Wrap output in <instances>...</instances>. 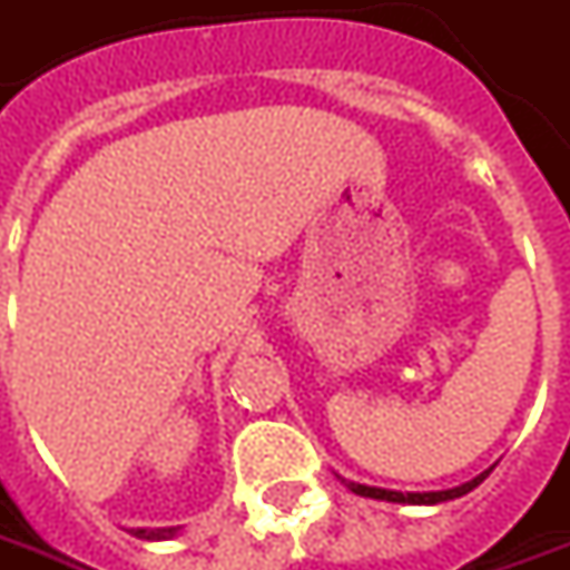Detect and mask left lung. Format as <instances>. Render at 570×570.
<instances>
[{"mask_svg":"<svg viewBox=\"0 0 570 570\" xmlns=\"http://www.w3.org/2000/svg\"><path fill=\"white\" fill-rule=\"evenodd\" d=\"M490 471H483L480 478L468 480L462 487H455V490H440V493H396V490H381V487H365V483H350L352 493H358V497H371V499H386V502H409V505H436V502H446V499H459L464 493H471L478 483H483Z\"/></svg>","mask_w":570,"mask_h":570,"instance_id":"left-lung-1","label":"left lung"}]
</instances>
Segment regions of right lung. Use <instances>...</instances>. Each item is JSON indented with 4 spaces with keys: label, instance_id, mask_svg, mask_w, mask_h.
Listing matches in <instances>:
<instances>
[{
    "label": "right lung",
    "instance_id": "1",
    "mask_svg": "<svg viewBox=\"0 0 570 570\" xmlns=\"http://www.w3.org/2000/svg\"><path fill=\"white\" fill-rule=\"evenodd\" d=\"M137 537H142V540H168V537H174V528H168V530H137Z\"/></svg>",
    "mask_w": 570,
    "mask_h": 570
}]
</instances>
